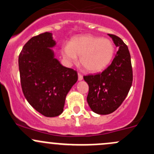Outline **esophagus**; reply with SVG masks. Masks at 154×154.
Wrapping results in <instances>:
<instances>
[{"mask_svg": "<svg viewBox=\"0 0 154 154\" xmlns=\"http://www.w3.org/2000/svg\"><path fill=\"white\" fill-rule=\"evenodd\" d=\"M82 78H83V77H82V74H80V73H78V80H82Z\"/></svg>", "mask_w": 154, "mask_h": 154, "instance_id": "1", "label": "esophagus"}]
</instances>
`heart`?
Masks as SVG:
<instances>
[{
	"mask_svg": "<svg viewBox=\"0 0 154 154\" xmlns=\"http://www.w3.org/2000/svg\"><path fill=\"white\" fill-rule=\"evenodd\" d=\"M61 54L69 65L76 63L79 56L85 70L97 72L103 70L111 63L114 54V46L108 39L90 35L80 36L73 38L70 45L64 44Z\"/></svg>",
	"mask_w": 154,
	"mask_h": 154,
	"instance_id": "obj_1",
	"label": "heart"
}]
</instances>
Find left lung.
<instances>
[{"mask_svg":"<svg viewBox=\"0 0 154 154\" xmlns=\"http://www.w3.org/2000/svg\"><path fill=\"white\" fill-rule=\"evenodd\" d=\"M119 50L111 64L102 73L84 76L89 86L87 102L94 113L101 115L116 111L127 97L132 85L131 55L122 39L110 35Z\"/></svg>","mask_w":154,"mask_h":154,"instance_id":"obj_1","label":"left lung"}]
</instances>
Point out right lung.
Instances as JSON below:
<instances>
[{"label":"right lung","instance_id":"obj_1","mask_svg":"<svg viewBox=\"0 0 154 154\" xmlns=\"http://www.w3.org/2000/svg\"><path fill=\"white\" fill-rule=\"evenodd\" d=\"M56 46L52 34L45 32L33 37L24 45L18 58L20 83L28 103L47 117L63 111L67 94L78 76L54 57L51 48Z\"/></svg>","mask_w":154,"mask_h":154}]
</instances>
